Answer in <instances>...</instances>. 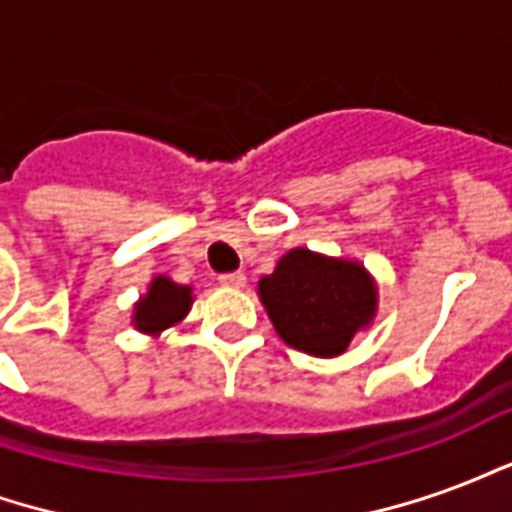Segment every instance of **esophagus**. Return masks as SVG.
<instances>
[{"mask_svg":"<svg viewBox=\"0 0 512 512\" xmlns=\"http://www.w3.org/2000/svg\"><path fill=\"white\" fill-rule=\"evenodd\" d=\"M219 282H222L224 288H244V285H246V274H244V271L222 274V277H219Z\"/></svg>","mask_w":512,"mask_h":512,"instance_id":"esophagus-1","label":"esophagus"}]
</instances>
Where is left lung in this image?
<instances>
[{
	"label": "left lung",
	"mask_w": 512,
	"mask_h": 512,
	"mask_svg": "<svg viewBox=\"0 0 512 512\" xmlns=\"http://www.w3.org/2000/svg\"><path fill=\"white\" fill-rule=\"evenodd\" d=\"M257 296L277 334L296 351L334 359L373 326L378 285L359 260L296 246L257 282Z\"/></svg>",
	"instance_id": "left-lung-1"
}]
</instances>
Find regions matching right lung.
<instances>
[{
	"instance_id": "1",
	"label": "right lung",
	"mask_w": 512,
	"mask_h": 512,
	"mask_svg": "<svg viewBox=\"0 0 512 512\" xmlns=\"http://www.w3.org/2000/svg\"><path fill=\"white\" fill-rule=\"evenodd\" d=\"M191 290H194L191 285H180V282H172L164 274H156L134 304L131 323H134L136 332L158 337L161 332L178 326L189 315L191 304H194Z\"/></svg>"
}]
</instances>
